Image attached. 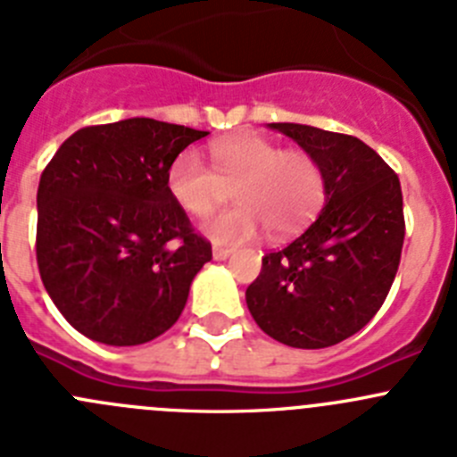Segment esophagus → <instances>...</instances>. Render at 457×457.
Listing matches in <instances>:
<instances>
[{
    "mask_svg": "<svg viewBox=\"0 0 457 457\" xmlns=\"http://www.w3.org/2000/svg\"><path fill=\"white\" fill-rule=\"evenodd\" d=\"M228 256H231V249H226V246H212V258H215V261H226Z\"/></svg>",
    "mask_w": 457,
    "mask_h": 457,
    "instance_id": "obj_1",
    "label": "esophagus"
}]
</instances>
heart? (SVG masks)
<instances>
[{
    "label": "heart",
    "mask_w": 457,
    "mask_h": 457,
    "mask_svg": "<svg viewBox=\"0 0 457 457\" xmlns=\"http://www.w3.org/2000/svg\"><path fill=\"white\" fill-rule=\"evenodd\" d=\"M212 170L196 152L179 154L167 167V192L179 208L208 217L236 187L237 206L206 224L217 245H240L262 228L290 236L320 212L326 196L324 170L315 156L301 149H283L256 133L217 140L211 146Z\"/></svg>",
    "instance_id": "obj_1"
}]
</instances>
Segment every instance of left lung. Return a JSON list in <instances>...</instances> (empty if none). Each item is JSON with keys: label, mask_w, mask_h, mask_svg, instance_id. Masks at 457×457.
Wrapping results in <instances>:
<instances>
[{"label": "left lung", "mask_w": 457, "mask_h": 457, "mask_svg": "<svg viewBox=\"0 0 457 457\" xmlns=\"http://www.w3.org/2000/svg\"><path fill=\"white\" fill-rule=\"evenodd\" d=\"M270 129L317 158L326 204L295 242L262 256L246 305L274 340L324 349L370 324L395 283L405 237L401 183L358 137L308 124Z\"/></svg>", "instance_id": "obj_1"}]
</instances>
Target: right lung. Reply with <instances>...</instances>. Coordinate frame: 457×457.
Listing matches in <instances>:
<instances>
[{
  "mask_svg": "<svg viewBox=\"0 0 457 457\" xmlns=\"http://www.w3.org/2000/svg\"><path fill=\"white\" fill-rule=\"evenodd\" d=\"M208 131L149 117L79 129L37 186L36 258L61 315L102 345L136 346L177 324L212 258L167 192V167Z\"/></svg>",
  "mask_w": 457,
  "mask_h": 457,
  "instance_id": "1",
  "label": "right lung"
}]
</instances>
